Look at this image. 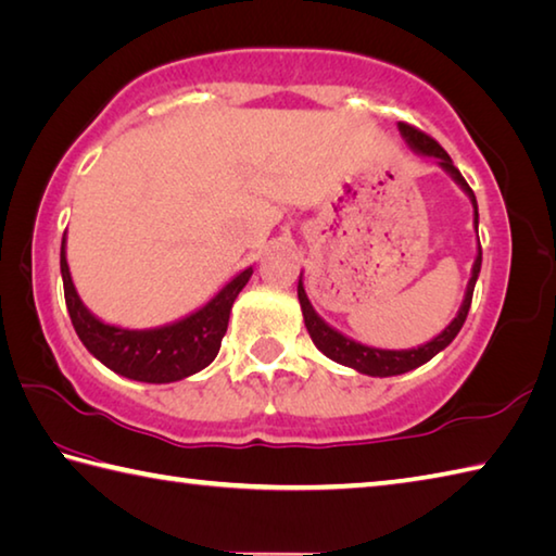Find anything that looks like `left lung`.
Masks as SVG:
<instances>
[{
    "label": "left lung",
    "mask_w": 556,
    "mask_h": 556,
    "mask_svg": "<svg viewBox=\"0 0 556 556\" xmlns=\"http://www.w3.org/2000/svg\"><path fill=\"white\" fill-rule=\"evenodd\" d=\"M402 132V138L406 140L408 148H412L416 154L421 156H431L435 160V164L441 166V169L453 179L463 191L467 193L469 201H472L475 207V229H479V211H477V198L475 191L467 186L465 176L459 174L457 166L450 160V154L438 144L433 138H428L421 130L412 128V125L400 123L396 125ZM479 270H481V247L477 249V256H475V264H472V276H469L467 282V290H465V300L463 305H459L455 319L447 324V327L433 337L431 341H426L421 345H416V349H404V351H390V349H375V345H365L361 341H353L351 337H345L339 329L329 327L327 321H324L317 312H314L312 302L305 292V286H302V274L298 280V300H300V307H302V317H305V327L309 331V337L314 341V345L331 358L333 363H341L345 368H353L363 375H370V377H392V375H402L418 368V365H424L433 358V355L441 353L443 349H447L453 339L463 329V324L467 319V312L469 305H472V292L477 286V278H479Z\"/></svg>",
    "instance_id": "obj_1"
}]
</instances>
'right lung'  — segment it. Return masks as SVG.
I'll use <instances>...</instances> for the list:
<instances>
[{"mask_svg":"<svg viewBox=\"0 0 556 556\" xmlns=\"http://www.w3.org/2000/svg\"><path fill=\"white\" fill-rule=\"evenodd\" d=\"M60 274L72 327L93 358L128 380L166 384L201 372L215 361L227 331L229 312L254 274V266L225 282L203 307L152 329L115 327L84 305L67 266V232L60 247Z\"/></svg>","mask_w":556,"mask_h":556,"instance_id":"add662e5","label":"right lung"}]
</instances>
